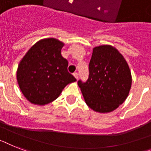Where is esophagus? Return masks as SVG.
I'll use <instances>...</instances> for the list:
<instances>
[{
  "label": "esophagus",
  "instance_id": "34e87169",
  "mask_svg": "<svg viewBox=\"0 0 151 151\" xmlns=\"http://www.w3.org/2000/svg\"><path fill=\"white\" fill-rule=\"evenodd\" d=\"M73 76H74V78H75L77 80L78 79V73H73Z\"/></svg>",
  "mask_w": 151,
  "mask_h": 151
}]
</instances>
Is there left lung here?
Segmentation results:
<instances>
[{"mask_svg":"<svg viewBox=\"0 0 151 151\" xmlns=\"http://www.w3.org/2000/svg\"><path fill=\"white\" fill-rule=\"evenodd\" d=\"M131 82L130 68L122 54L114 47L103 45L93 49L88 79L78 83L89 107L107 113L124 103Z\"/></svg>","mask_w":151,"mask_h":151,"instance_id":"obj_1","label":"left lung"}]
</instances>
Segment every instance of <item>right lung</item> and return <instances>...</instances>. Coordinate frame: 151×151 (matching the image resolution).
Wrapping results in <instances>:
<instances>
[{"instance_id":"obj_1","label":"right lung","mask_w":151,"mask_h":151,"mask_svg":"<svg viewBox=\"0 0 151 151\" xmlns=\"http://www.w3.org/2000/svg\"><path fill=\"white\" fill-rule=\"evenodd\" d=\"M63 46L56 39H44L31 47L20 62L17 82L23 94L31 103H50L68 83L77 81L68 71V60L61 56Z\"/></svg>"}]
</instances>
